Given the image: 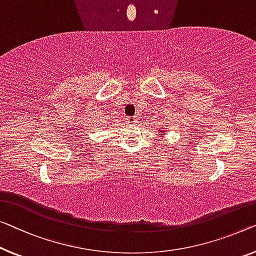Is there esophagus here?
<instances>
[{"mask_svg": "<svg viewBox=\"0 0 256 256\" xmlns=\"http://www.w3.org/2000/svg\"><path fill=\"white\" fill-rule=\"evenodd\" d=\"M136 122H138V120H136V117H128L126 118V123L128 124H134V123H136Z\"/></svg>", "mask_w": 256, "mask_h": 256, "instance_id": "esophagus-1", "label": "esophagus"}]
</instances>
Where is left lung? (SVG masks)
<instances>
[{
  "instance_id": "8db88e82",
  "label": "left lung",
  "mask_w": 256,
  "mask_h": 256,
  "mask_svg": "<svg viewBox=\"0 0 256 256\" xmlns=\"http://www.w3.org/2000/svg\"><path fill=\"white\" fill-rule=\"evenodd\" d=\"M161 134H162V133H161Z\"/></svg>"
}]
</instances>
